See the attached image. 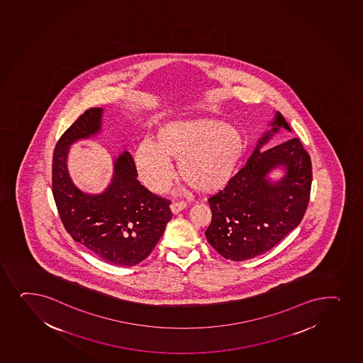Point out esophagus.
I'll return each instance as SVG.
<instances>
[{
  "label": "esophagus",
  "mask_w": 363,
  "mask_h": 363,
  "mask_svg": "<svg viewBox=\"0 0 363 363\" xmlns=\"http://www.w3.org/2000/svg\"><path fill=\"white\" fill-rule=\"evenodd\" d=\"M187 208V204L184 203V201H174L172 205H170V210H172V213H179V212L182 211L184 208Z\"/></svg>",
  "instance_id": "obj_1"
}]
</instances>
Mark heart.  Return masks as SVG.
Here are the masks:
<instances>
[{
  "instance_id": "heart-1",
  "label": "heart",
  "mask_w": 363,
  "mask_h": 363,
  "mask_svg": "<svg viewBox=\"0 0 363 363\" xmlns=\"http://www.w3.org/2000/svg\"><path fill=\"white\" fill-rule=\"evenodd\" d=\"M245 148L240 131L222 121L181 119L159 126L153 143H140L134 163L143 184L155 193L172 184L170 160H179V175L189 187L213 193L232 181Z\"/></svg>"
}]
</instances>
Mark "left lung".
I'll use <instances>...</instances> for the list:
<instances>
[{"mask_svg": "<svg viewBox=\"0 0 363 363\" xmlns=\"http://www.w3.org/2000/svg\"><path fill=\"white\" fill-rule=\"evenodd\" d=\"M269 125L245 167L208 200L212 220L205 235L225 259L246 261L273 249L301 223L309 204L310 155L297 138L262 151L280 128L292 131L280 112ZM277 167L286 174L273 182L268 174Z\"/></svg>", "mask_w": 363, "mask_h": 363, "instance_id": "obj_1", "label": "left lung"}]
</instances>
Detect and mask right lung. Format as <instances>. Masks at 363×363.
Returning <instances> with one entry per match:
<instances>
[{"label": "right lung", "instance_id": "1", "mask_svg": "<svg viewBox=\"0 0 363 363\" xmlns=\"http://www.w3.org/2000/svg\"><path fill=\"white\" fill-rule=\"evenodd\" d=\"M104 108L79 116L57 141L53 155V196L62 224L74 241L110 264L133 267L153 251L172 220L170 200L155 196L138 181L134 159L123 152L113 160L111 184L100 194L82 191L69 177L71 145L101 130Z\"/></svg>", "mask_w": 363, "mask_h": 363}]
</instances>
